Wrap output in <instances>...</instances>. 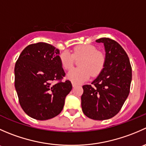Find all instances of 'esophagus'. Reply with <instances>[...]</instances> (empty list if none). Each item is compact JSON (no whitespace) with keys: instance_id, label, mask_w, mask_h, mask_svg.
<instances>
[{"instance_id":"esophagus-1","label":"esophagus","mask_w":146,"mask_h":146,"mask_svg":"<svg viewBox=\"0 0 146 146\" xmlns=\"http://www.w3.org/2000/svg\"><path fill=\"white\" fill-rule=\"evenodd\" d=\"M72 85H73V88H75V87L78 86V84H77V83H75V82H72Z\"/></svg>"}]
</instances>
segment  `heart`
<instances>
[{"mask_svg":"<svg viewBox=\"0 0 146 146\" xmlns=\"http://www.w3.org/2000/svg\"><path fill=\"white\" fill-rule=\"evenodd\" d=\"M72 52L73 54L65 51L60 55L61 64L66 70L73 67L75 58H82L79 61L80 67L72 69L67 73V78L72 82L80 83L88 80L91 74L93 76H98L102 70L105 58L94 46H77L73 48Z\"/></svg>","mask_w":146,"mask_h":146,"instance_id":"heart-1","label":"heart"}]
</instances>
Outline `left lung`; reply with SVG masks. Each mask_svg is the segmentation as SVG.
I'll list each match as a JSON object with an SVG mask.
<instances>
[{
  "mask_svg": "<svg viewBox=\"0 0 146 146\" xmlns=\"http://www.w3.org/2000/svg\"><path fill=\"white\" fill-rule=\"evenodd\" d=\"M104 44L105 61L99 76L82 86L84 114L94 120H106L118 114L128 98L132 79L129 58L121 46L110 38L96 40Z\"/></svg>",
  "mask_w": 146,
  "mask_h": 146,
  "instance_id": "obj_1",
  "label": "left lung"
}]
</instances>
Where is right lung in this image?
Masks as SVG:
<instances>
[{
  "label": "right lung",
  "mask_w": 146,
  "mask_h": 146,
  "mask_svg": "<svg viewBox=\"0 0 146 146\" xmlns=\"http://www.w3.org/2000/svg\"><path fill=\"white\" fill-rule=\"evenodd\" d=\"M59 54L54 46L39 42L25 47L16 62L15 87L19 102L32 118L47 120L59 114L72 90L70 81H61L66 73Z\"/></svg>",
  "instance_id": "1"
}]
</instances>
